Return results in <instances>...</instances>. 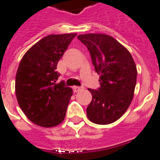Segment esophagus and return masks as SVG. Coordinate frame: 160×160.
<instances>
[{
	"instance_id": "1",
	"label": "esophagus",
	"mask_w": 160,
	"mask_h": 160,
	"mask_svg": "<svg viewBox=\"0 0 160 160\" xmlns=\"http://www.w3.org/2000/svg\"><path fill=\"white\" fill-rule=\"evenodd\" d=\"M81 90H83V88L80 87V86H74V87H73V91L75 93L79 92V91H80Z\"/></svg>"
}]
</instances>
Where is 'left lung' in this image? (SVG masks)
Listing matches in <instances>:
<instances>
[{
    "label": "left lung",
    "instance_id": "8db88e82",
    "mask_svg": "<svg viewBox=\"0 0 160 160\" xmlns=\"http://www.w3.org/2000/svg\"><path fill=\"white\" fill-rule=\"evenodd\" d=\"M77 38L86 46L100 87L88 89L92 100L86 109L88 119L98 124H109L119 119L134 97L137 69L131 54L112 36L85 34Z\"/></svg>",
    "mask_w": 160,
    "mask_h": 160
}]
</instances>
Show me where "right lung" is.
Here are the masks:
<instances>
[{
  "instance_id": "obj_1",
  "label": "right lung",
  "mask_w": 160,
  "mask_h": 160,
  "mask_svg": "<svg viewBox=\"0 0 160 160\" xmlns=\"http://www.w3.org/2000/svg\"><path fill=\"white\" fill-rule=\"evenodd\" d=\"M77 34L50 35L31 46L21 59L16 75L19 106L31 122L54 127L64 120L72 89L56 83L58 61Z\"/></svg>"
}]
</instances>
